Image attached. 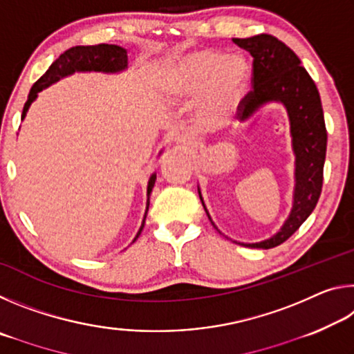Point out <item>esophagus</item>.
Listing matches in <instances>:
<instances>
[{
    "label": "esophagus",
    "instance_id": "1",
    "mask_svg": "<svg viewBox=\"0 0 354 354\" xmlns=\"http://www.w3.org/2000/svg\"><path fill=\"white\" fill-rule=\"evenodd\" d=\"M176 142L179 143V145H192V143H194V139H192L189 134H181L176 139Z\"/></svg>",
    "mask_w": 354,
    "mask_h": 354
}]
</instances>
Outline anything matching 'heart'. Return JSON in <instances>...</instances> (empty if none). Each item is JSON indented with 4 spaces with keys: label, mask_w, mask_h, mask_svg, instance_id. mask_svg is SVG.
<instances>
[{
    "label": "heart",
    "mask_w": 354,
    "mask_h": 354,
    "mask_svg": "<svg viewBox=\"0 0 354 354\" xmlns=\"http://www.w3.org/2000/svg\"><path fill=\"white\" fill-rule=\"evenodd\" d=\"M250 65L239 53L190 51L178 59L173 88L185 98L203 97L198 117L207 128L227 124L241 109L248 92Z\"/></svg>",
    "instance_id": "b5f03b06"
}]
</instances>
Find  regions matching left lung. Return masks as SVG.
<instances>
[{"instance_id": "left-lung-1", "label": "left lung", "mask_w": 354, "mask_h": 354, "mask_svg": "<svg viewBox=\"0 0 354 354\" xmlns=\"http://www.w3.org/2000/svg\"><path fill=\"white\" fill-rule=\"evenodd\" d=\"M232 41L253 56V91L242 103L243 118L253 115L266 103L277 101L286 107L290 122L295 153V192L290 215L273 237L259 243H243L245 247L268 250L286 242L315 209L322 194L328 134L315 82L289 46L268 34ZM205 211L214 225L206 206ZM214 227L217 230L215 225Z\"/></svg>"}]
</instances>
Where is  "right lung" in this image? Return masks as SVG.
I'll list each match as a JSON object with an SVG mask.
<instances>
[{
  "mask_svg": "<svg viewBox=\"0 0 354 354\" xmlns=\"http://www.w3.org/2000/svg\"><path fill=\"white\" fill-rule=\"evenodd\" d=\"M128 67V55L127 50L118 45H107V44H100V45H88V46H73L64 53V55L59 56L55 62L51 64V67L45 71V75L40 77V80L34 84L31 92L28 95V101L23 107L21 120L26 117V112L31 106L32 101L37 98V93L44 91L48 86H51L53 82H56L64 76H68L75 71H103V73H117V71H122ZM156 175H151L148 181V189H147V212L149 206V194L154 187ZM145 217H143V223L140 226L139 232H137L136 239L140 236V232L145 226ZM134 239V241H136ZM133 241V242H134Z\"/></svg>",
  "mask_w": 354,
  "mask_h": 354,
  "instance_id": "1",
  "label": "right lung"
}]
</instances>
